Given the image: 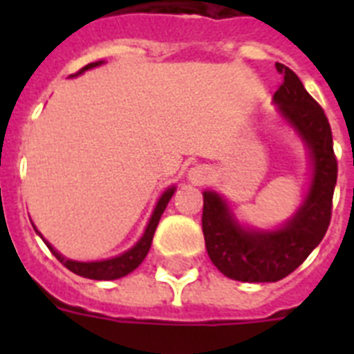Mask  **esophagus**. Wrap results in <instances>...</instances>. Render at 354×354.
I'll use <instances>...</instances> for the list:
<instances>
[{"instance_id": "esophagus-1", "label": "esophagus", "mask_w": 354, "mask_h": 354, "mask_svg": "<svg viewBox=\"0 0 354 354\" xmlns=\"http://www.w3.org/2000/svg\"><path fill=\"white\" fill-rule=\"evenodd\" d=\"M189 180L193 183H202L207 180V169L204 165H196L189 171Z\"/></svg>"}]
</instances>
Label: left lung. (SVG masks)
<instances>
[{
  "mask_svg": "<svg viewBox=\"0 0 354 354\" xmlns=\"http://www.w3.org/2000/svg\"><path fill=\"white\" fill-rule=\"evenodd\" d=\"M275 68L283 75V82L274 99L313 150L314 178L301 207L277 232L242 230L218 194L204 193L202 232L207 255L226 277L244 283H275L310 255L330 224L338 176L333 133L324 108L308 95L290 68L283 64H275Z\"/></svg>",
  "mask_w": 354,
  "mask_h": 354,
  "instance_id": "left-lung-1",
  "label": "left lung"
}]
</instances>
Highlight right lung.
I'll use <instances>...</instances> for the list:
<instances>
[{
	"instance_id": "1",
	"label": "right lung",
	"mask_w": 354,
	"mask_h": 354,
	"mask_svg": "<svg viewBox=\"0 0 354 354\" xmlns=\"http://www.w3.org/2000/svg\"><path fill=\"white\" fill-rule=\"evenodd\" d=\"M101 60L99 62H91L88 66H84L82 69H79L75 75H80L82 71L90 68H95V66H101ZM172 194H174V187L167 189L165 193L161 194L160 202L156 205L154 213L150 216V222L147 230H145L143 236L139 239V242L133 248H130L128 252H124L119 257L108 259V261H95V263H79V261H69V259L62 257L60 253L55 250V248L46 242L47 248L51 250L53 255L60 261V263L66 266L68 270H71L73 274L80 275V277H88V279H99V281H110V279H119V277H124L130 272L138 268L139 264L143 263V259L147 257V253L150 250V244H152V236H154L156 227H158V222H160L161 215H163V211H165L167 204H169V200L172 198ZM38 233V232H36ZM41 236V235H40Z\"/></svg>"
}]
</instances>
